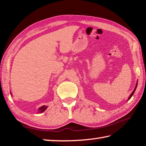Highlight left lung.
Listing matches in <instances>:
<instances>
[{"instance_id": "8db88e82", "label": "left lung", "mask_w": 146, "mask_h": 146, "mask_svg": "<svg viewBox=\"0 0 146 146\" xmlns=\"http://www.w3.org/2000/svg\"><path fill=\"white\" fill-rule=\"evenodd\" d=\"M136 87H137V84H136ZM136 88H135V90H136ZM135 90H134V91H133V92H132V94H131V96H129V99H130V98H131V97H132V96H133V95L134 94V92H135Z\"/></svg>"}]
</instances>
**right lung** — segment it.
<instances>
[{
  "mask_svg": "<svg viewBox=\"0 0 146 146\" xmlns=\"http://www.w3.org/2000/svg\"><path fill=\"white\" fill-rule=\"evenodd\" d=\"M47 106H41V108H39V110H40V112L41 113V112H44V111H45V110H46V108H47Z\"/></svg>",
  "mask_w": 146,
  "mask_h": 146,
  "instance_id": "obj_1",
  "label": "right lung"
}]
</instances>
